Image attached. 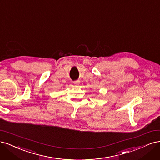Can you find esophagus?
<instances>
[{
    "label": "esophagus",
    "mask_w": 160,
    "mask_h": 160,
    "mask_svg": "<svg viewBox=\"0 0 160 160\" xmlns=\"http://www.w3.org/2000/svg\"><path fill=\"white\" fill-rule=\"evenodd\" d=\"M73 83H74V85H75V87H78V86H79V81H74V82H73Z\"/></svg>",
    "instance_id": "34e87169"
}]
</instances>
